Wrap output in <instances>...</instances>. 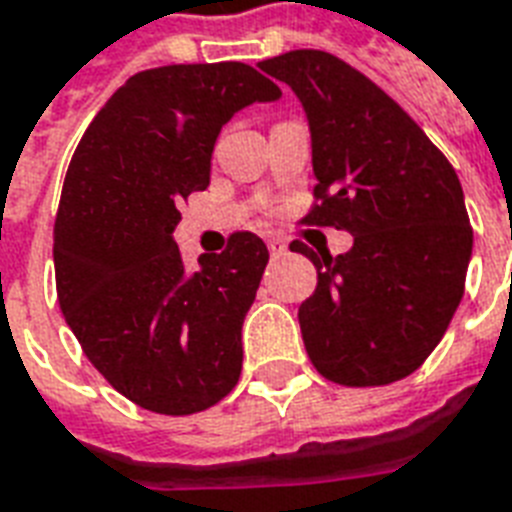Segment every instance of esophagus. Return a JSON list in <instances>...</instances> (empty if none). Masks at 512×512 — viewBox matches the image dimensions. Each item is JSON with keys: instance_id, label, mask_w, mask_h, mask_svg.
<instances>
[{"instance_id": "1", "label": "esophagus", "mask_w": 512, "mask_h": 512, "mask_svg": "<svg viewBox=\"0 0 512 512\" xmlns=\"http://www.w3.org/2000/svg\"><path fill=\"white\" fill-rule=\"evenodd\" d=\"M267 245H269V253H272V256H283L285 253V243L280 240V237H267Z\"/></svg>"}]
</instances>
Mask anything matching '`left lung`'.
Instances as JSON below:
<instances>
[{"mask_svg": "<svg viewBox=\"0 0 512 512\" xmlns=\"http://www.w3.org/2000/svg\"><path fill=\"white\" fill-rule=\"evenodd\" d=\"M259 69L291 87L312 136L315 200L307 224L347 229L331 256L293 240L318 269L299 307L312 366L344 387L414 374L457 312L473 253L451 162L382 87L323 50H291Z\"/></svg>", "mask_w": 512, "mask_h": 512, "instance_id": "8db88e82", "label": "left lung"}]
</instances>
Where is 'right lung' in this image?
Listing matches in <instances>:
<instances>
[{
  "label": "right lung",
  "mask_w": 512,
  "mask_h": 512,
  "mask_svg": "<svg viewBox=\"0 0 512 512\" xmlns=\"http://www.w3.org/2000/svg\"><path fill=\"white\" fill-rule=\"evenodd\" d=\"M280 87L248 63L138 71L95 114L63 181L58 304L114 390L154 414L216 406L243 371V320L269 261L253 232L186 272L178 205L211 184L221 128Z\"/></svg>",
  "instance_id": "obj_1"
}]
</instances>
